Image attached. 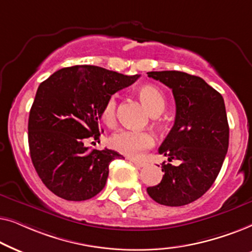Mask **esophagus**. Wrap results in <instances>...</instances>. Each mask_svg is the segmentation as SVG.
I'll list each match as a JSON object with an SVG mask.
<instances>
[{
    "label": "esophagus",
    "mask_w": 252,
    "mask_h": 252,
    "mask_svg": "<svg viewBox=\"0 0 252 252\" xmlns=\"http://www.w3.org/2000/svg\"><path fill=\"white\" fill-rule=\"evenodd\" d=\"M129 161H130V163H132V164L135 165L136 167H143V166H146V163H144V161L133 159V158H129Z\"/></svg>",
    "instance_id": "esophagus-1"
}]
</instances>
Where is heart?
<instances>
[{
	"label": "heart",
	"mask_w": 252,
	"mask_h": 252,
	"mask_svg": "<svg viewBox=\"0 0 252 252\" xmlns=\"http://www.w3.org/2000/svg\"><path fill=\"white\" fill-rule=\"evenodd\" d=\"M139 95L143 104L149 110L151 115H159L164 111L166 99L160 89L156 86L144 85L140 88ZM102 120L106 125L111 126L116 123L117 117V96L108 97L101 111ZM153 134L148 130L139 129H120L112 134L109 139V144L112 149L128 157H139L144 150L154 146Z\"/></svg>",
	"instance_id": "heart-1"
}]
</instances>
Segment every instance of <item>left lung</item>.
Returning <instances> with one entry per match:
<instances>
[{"label":"left lung","mask_w":252,"mask_h":252,"mask_svg":"<svg viewBox=\"0 0 252 252\" xmlns=\"http://www.w3.org/2000/svg\"><path fill=\"white\" fill-rule=\"evenodd\" d=\"M172 89L175 99L174 125L158 153L178 159L179 166L161 164L163 179L147 191L155 202L182 206L209 190L222 166L229 142L225 102L202 78L180 71L148 72Z\"/></svg>","instance_id":"obj_1"}]
</instances>
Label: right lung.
Instances as JSON below:
<instances>
[{"label":"right lung","instance_id":"add662e5","mask_svg":"<svg viewBox=\"0 0 252 252\" xmlns=\"http://www.w3.org/2000/svg\"><path fill=\"white\" fill-rule=\"evenodd\" d=\"M140 75H124L93 65L64 67L41 82L29 117V146L44 186L66 201H86L104 188L115 150H89L108 97Z\"/></svg>","mask_w":252,"mask_h":252}]
</instances>
